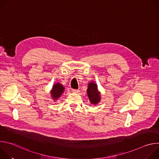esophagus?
Wrapping results in <instances>:
<instances>
[{"label": "esophagus", "mask_w": 159, "mask_h": 159, "mask_svg": "<svg viewBox=\"0 0 159 159\" xmlns=\"http://www.w3.org/2000/svg\"><path fill=\"white\" fill-rule=\"evenodd\" d=\"M72 92L73 93H78L79 92V90L78 89H72Z\"/></svg>", "instance_id": "obj_1"}]
</instances>
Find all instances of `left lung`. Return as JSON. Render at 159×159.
I'll return each instance as SVG.
<instances>
[{"label": "left lung", "instance_id": "8db88e82", "mask_svg": "<svg viewBox=\"0 0 159 159\" xmlns=\"http://www.w3.org/2000/svg\"><path fill=\"white\" fill-rule=\"evenodd\" d=\"M87 93L90 102L91 104H96L100 101V93L98 91L97 84H95L94 82H90V83H89Z\"/></svg>", "mask_w": 159, "mask_h": 159}]
</instances>
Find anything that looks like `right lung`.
Here are the masks:
<instances>
[{
	"mask_svg": "<svg viewBox=\"0 0 159 159\" xmlns=\"http://www.w3.org/2000/svg\"><path fill=\"white\" fill-rule=\"evenodd\" d=\"M65 87L60 83H56L53 85L52 90H51V94L54 100L58 99L64 92Z\"/></svg>",
	"mask_w": 159,
	"mask_h": 159,
	"instance_id": "right-lung-1",
	"label": "right lung"
}]
</instances>
